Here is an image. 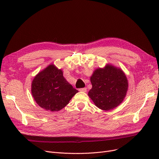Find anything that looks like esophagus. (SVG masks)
I'll return each instance as SVG.
<instances>
[{"label":"esophagus","mask_w":159,"mask_h":159,"mask_svg":"<svg viewBox=\"0 0 159 159\" xmlns=\"http://www.w3.org/2000/svg\"><path fill=\"white\" fill-rule=\"evenodd\" d=\"M79 91H82V92H86V91H87V88H80V89H79Z\"/></svg>","instance_id":"esophagus-1"}]
</instances>
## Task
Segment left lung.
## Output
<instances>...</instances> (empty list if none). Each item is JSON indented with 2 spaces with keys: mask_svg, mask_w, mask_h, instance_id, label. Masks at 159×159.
Instances as JSON below:
<instances>
[{
  "mask_svg": "<svg viewBox=\"0 0 159 159\" xmlns=\"http://www.w3.org/2000/svg\"><path fill=\"white\" fill-rule=\"evenodd\" d=\"M92 84L89 97L98 108L111 110L121 103L128 89V81L124 72L117 67L107 64L93 71L90 78Z\"/></svg>",
  "mask_w": 159,
  "mask_h": 159,
  "instance_id": "left-lung-1",
  "label": "left lung"
}]
</instances>
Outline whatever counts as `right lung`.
<instances>
[{"mask_svg":"<svg viewBox=\"0 0 159 159\" xmlns=\"http://www.w3.org/2000/svg\"><path fill=\"white\" fill-rule=\"evenodd\" d=\"M31 92L36 103L48 111H58L78 92L63 76V71L50 64L39 72L32 82Z\"/></svg>","mask_w":159,"mask_h":159,"instance_id":"right-lung-1","label":"right lung"}]
</instances>
